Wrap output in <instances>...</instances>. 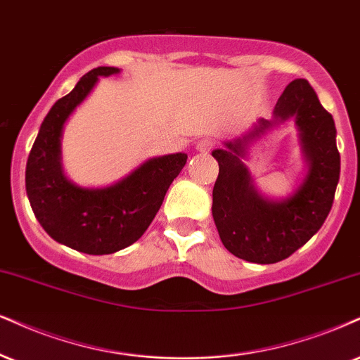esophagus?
I'll return each mask as SVG.
<instances>
[{
  "label": "esophagus",
  "instance_id": "esophagus-1",
  "mask_svg": "<svg viewBox=\"0 0 360 360\" xmlns=\"http://www.w3.org/2000/svg\"><path fill=\"white\" fill-rule=\"evenodd\" d=\"M212 148H214V141L208 140V139H202L197 143V152H200V153H208Z\"/></svg>",
  "mask_w": 360,
  "mask_h": 360
}]
</instances>
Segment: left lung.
<instances>
[{"instance_id":"8db88e82","label":"left lung","mask_w":360,"mask_h":360,"mask_svg":"<svg viewBox=\"0 0 360 360\" xmlns=\"http://www.w3.org/2000/svg\"><path fill=\"white\" fill-rule=\"evenodd\" d=\"M294 117L300 130L308 175L296 192L275 201L255 188L243 160L251 146L272 127ZM335 123L307 79H294L278 98L270 120L259 118L240 139L212 152L219 162L214 215L220 240L238 259L275 264L319 232L329 215L340 175Z\"/></svg>"}]
</instances>
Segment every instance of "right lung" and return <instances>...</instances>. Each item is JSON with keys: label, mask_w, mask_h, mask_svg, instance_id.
<instances>
[{"label": "right lung", "mask_w": 360, "mask_h": 360, "mask_svg": "<svg viewBox=\"0 0 360 360\" xmlns=\"http://www.w3.org/2000/svg\"><path fill=\"white\" fill-rule=\"evenodd\" d=\"M113 66L88 72L68 95L51 106L39 127L26 163V193L39 225L53 240L90 255H106L136 242L162 207L187 153L148 158L108 187H78L66 179L61 139L66 120Z\"/></svg>", "instance_id": "add662e5"}]
</instances>
